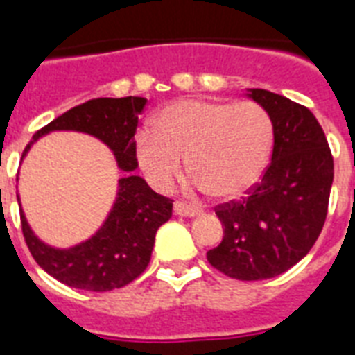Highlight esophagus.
<instances>
[{"label": "esophagus", "instance_id": "obj_1", "mask_svg": "<svg viewBox=\"0 0 355 355\" xmlns=\"http://www.w3.org/2000/svg\"><path fill=\"white\" fill-rule=\"evenodd\" d=\"M175 214L184 217H193L199 216L200 208H197V206L193 205H188V202H184V200H177V202H175Z\"/></svg>", "mask_w": 355, "mask_h": 355}]
</instances>
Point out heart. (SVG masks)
<instances>
[{"instance_id":"1","label":"heart","mask_w":355,"mask_h":355,"mask_svg":"<svg viewBox=\"0 0 355 355\" xmlns=\"http://www.w3.org/2000/svg\"><path fill=\"white\" fill-rule=\"evenodd\" d=\"M272 121L254 101L180 99L150 119L136 138L141 169L156 188H167L186 158L197 189L236 199L258 182L269 160Z\"/></svg>"}]
</instances>
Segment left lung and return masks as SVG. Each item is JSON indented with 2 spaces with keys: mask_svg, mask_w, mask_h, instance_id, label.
<instances>
[{
  "mask_svg": "<svg viewBox=\"0 0 355 355\" xmlns=\"http://www.w3.org/2000/svg\"><path fill=\"white\" fill-rule=\"evenodd\" d=\"M248 97L270 116L272 156L247 197L216 206L225 236L206 254L211 267L243 282L275 278L311 250L334 182V156L309 108L259 88Z\"/></svg>",
  "mask_w": 355,
  "mask_h": 355,
  "instance_id": "left-lung-1",
  "label": "left lung"
}]
</instances>
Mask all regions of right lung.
Returning <instances> with one entry per match:
<instances>
[{
	"mask_svg": "<svg viewBox=\"0 0 355 355\" xmlns=\"http://www.w3.org/2000/svg\"><path fill=\"white\" fill-rule=\"evenodd\" d=\"M147 99L144 97H99L73 107L33 136L24 150L51 130H79L96 136L116 155L119 169L118 199L107 221L96 236L71 248H53L33 234L19 211L21 232L33 258L47 275L69 287L85 291H112L136 280L150 261L156 230L173 216V200L158 195L141 177L132 175L138 167L134 134ZM21 156V158H24ZM19 202V199H18Z\"/></svg>",
	"mask_w": 355,
	"mask_h": 355,
	"instance_id": "1",
	"label": "right lung"
}]
</instances>
